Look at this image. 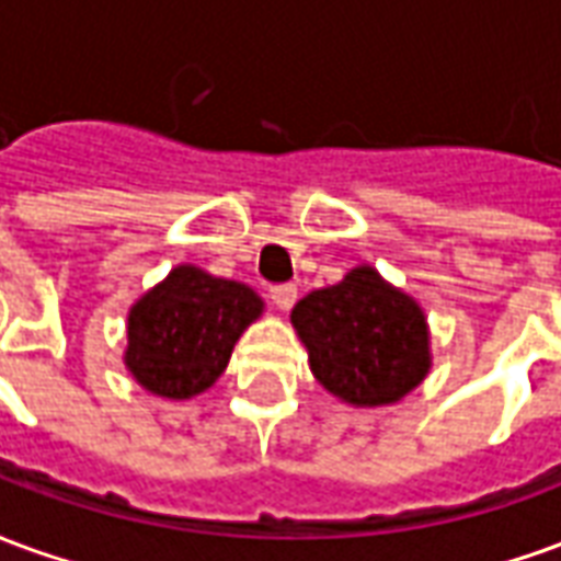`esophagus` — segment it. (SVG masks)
Returning a JSON list of instances; mask_svg holds the SVG:
<instances>
[{
	"label": "esophagus",
	"instance_id": "obj_1",
	"mask_svg": "<svg viewBox=\"0 0 561 561\" xmlns=\"http://www.w3.org/2000/svg\"><path fill=\"white\" fill-rule=\"evenodd\" d=\"M270 300L279 306V309H291L297 304V288L294 285H273L270 288Z\"/></svg>",
	"mask_w": 561,
	"mask_h": 561
}]
</instances>
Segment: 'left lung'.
<instances>
[{
    "instance_id": "8db88e82",
    "label": "left lung",
    "mask_w": 561,
    "mask_h": 561,
    "mask_svg": "<svg viewBox=\"0 0 561 561\" xmlns=\"http://www.w3.org/2000/svg\"><path fill=\"white\" fill-rule=\"evenodd\" d=\"M324 388L352 405H388L417 388L430 369L426 318L412 297L373 267L306 294L291 312Z\"/></svg>"
}]
</instances>
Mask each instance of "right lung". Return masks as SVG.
I'll list each match as a JSON object with an SVG mask.
<instances>
[{"label":"right lung","instance_id":"obj_1","mask_svg":"<svg viewBox=\"0 0 561 561\" xmlns=\"http://www.w3.org/2000/svg\"><path fill=\"white\" fill-rule=\"evenodd\" d=\"M261 306L240 282L183 264L131 309L126 366L152 393L188 400L225 373L233 342Z\"/></svg>","mask_w":561,"mask_h":561}]
</instances>
